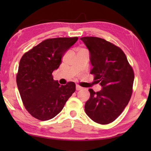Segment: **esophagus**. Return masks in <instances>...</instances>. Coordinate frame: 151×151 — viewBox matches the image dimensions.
Instances as JSON below:
<instances>
[{
    "mask_svg": "<svg viewBox=\"0 0 151 151\" xmlns=\"http://www.w3.org/2000/svg\"><path fill=\"white\" fill-rule=\"evenodd\" d=\"M82 88H83V87H81V86H78V85H76V91H80V90H81Z\"/></svg>",
    "mask_w": 151,
    "mask_h": 151,
    "instance_id": "1",
    "label": "esophagus"
}]
</instances>
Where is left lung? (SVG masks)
<instances>
[{
  "label": "left lung",
  "mask_w": 151,
  "mask_h": 151,
  "mask_svg": "<svg viewBox=\"0 0 151 151\" xmlns=\"http://www.w3.org/2000/svg\"><path fill=\"white\" fill-rule=\"evenodd\" d=\"M90 52L93 66L91 73L103 86L95 93L88 89L90 99L86 102V114L101 124L113 122L129 103L132 93L134 74L121 48L95 37L81 38Z\"/></svg>",
  "instance_id": "obj_1"
}]
</instances>
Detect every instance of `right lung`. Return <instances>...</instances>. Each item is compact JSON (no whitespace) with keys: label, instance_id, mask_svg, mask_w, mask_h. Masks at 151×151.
Listing matches in <instances>:
<instances>
[{"label":"right lung","instance_id":"right-lung-1","mask_svg":"<svg viewBox=\"0 0 151 151\" xmlns=\"http://www.w3.org/2000/svg\"><path fill=\"white\" fill-rule=\"evenodd\" d=\"M77 40L76 37L45 40L20 59L17 86L25 109L35 118L40 121L54 118L75 93V83L60 86L53 80L52 73L59 67L66 51Z\"/></svg>","mask_w":151,"mask_h":151}]
</instances>
